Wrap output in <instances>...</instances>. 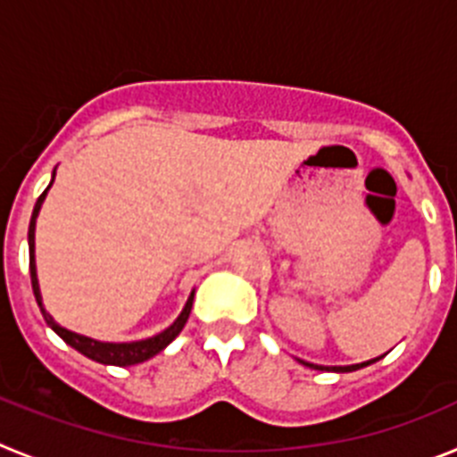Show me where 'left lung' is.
<instances>
[{"instance_id": "left-lung-1", "label": "left lung", "mask_w": 457, "mask_h": 457, "mask_svg": "<svg viewBox=\"0 0 457 457\" xmlns=\"http://www.w3.org/2000/svg\"><path fill=\"white\" fill-rule=\"evenodd\" d=\"M378 359H382V357H378ZM378 359H370V361H364V364H354V366H332V369H327V370H337V373H350V370L364 369V366L373 364V361H378ZM302 364H306V361H302ZM306 366H311V369L325 370V366H316V364H306Z\"/></svg>"}]
</instances>
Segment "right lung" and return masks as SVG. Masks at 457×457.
I'll return each instance as SVG.
<instances>
[{
	"mask_svg": "<svg viewBox=\"0 0 457 457\" xmlns=\"http://www.w3.org/2000/svg\"><path fill=\"white\" fill-rule=\"evenodd\" d=\"M52 185V183H50ZM50 189V187H47ZM47 189L38 196V201H36L34 205V215H31V221H29V272H31V288H34V295H36V302H38L40 306V313H43V318H46L47 325L54 329L59 337L63 338V341L71 345V348H75L78 353H82L84 357L93 359V361H98V364H112V366H132V364H141V361H146V359L155 357L157 353H162L164 348H167L169 343L173 341V338L179 337L180 329L185 327V322H187L189 318V311H192V300H194V293L189 295L187 304H185L183 313H180L179 318H176V322H173L171 327H167L162 334H157V337L153 338H146V341H135V343H103V341H93V338H87V337H79V334L75 332H68L66 327L56 325L54 320H52V316L47 313L46 309H43V302H40V290H38V278H36V263H34V228H36V217H38V210H40V204H43V199H46Z\"/></svg>",
	"mask_w": 457,
	"mask_h": 457,
	"instance_id": "right-lung-1",
	"label": "right lung"
}]
</instances>
